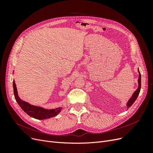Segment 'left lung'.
<instances>
[{
    "mask_svg": "<svg viewBox=\"0 0 153 153\" xmlns=\"http://www.w3.org/2000/svg\"><path fill=\"white\" fill-rule=\"evenodd\" d=\"M138 73H139V77H138V88L137 89V91L135 92H134L131 98L129 99V100L128 101V102L127 103L128 108L129 107H130V106L133 104V103L135 102V100L137 98L138 94H139L140 91V88H141V75H140V73L139 70H138Z\"/></svg>",
    "mask_w": 153,
    "mask_h": 153,
    "instance_id": "1",
    "label": "left lung"
}]
</instances>
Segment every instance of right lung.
<instances>
[{
	"instance_id": "add662e5",
	"label": "right lung",
	"mask_w": 153,
	"mask_h": 153,
	"mask_svg": "<svg viewBox=\"0 0 153 153\" xmlns=\"http://www.w3.org/2000/svg\"><path fill=\"white\" fill-rule=\"evenodd\" d=\"M13 91L14 95L16 101H17L18 104L20 105L22 109L24 111L25 113L28 114L29 116L39 120L50 119L53 117L55 115H57L61 110V108H57L52 110H47L43 108L39 107V106H35L31 105L28 103L25 102L24 101H22L20 99L18 96L17 89L15 81L13 80Z\"/></svg>"
}]
</instances>
